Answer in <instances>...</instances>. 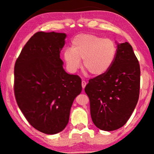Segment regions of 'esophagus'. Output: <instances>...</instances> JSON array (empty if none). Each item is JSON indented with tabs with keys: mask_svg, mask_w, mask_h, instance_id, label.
<instances>
[{
	"mask_svg": "<svg viewBox=\"0 0 154 154\" xmlns=\"http://www.w3.org/2000/svg\"><path fill=\"white\" fill-rule=\"evenodd\" d=\"M82 88H83V89L84 90V88H85V85H86V82H85V81H82Z\"/></svg>",
	"mask_w": 154,
	"mask_h": 154,
	"instance_id": "esophagus-1",
	"label": "esophagus"
}]
</instances>
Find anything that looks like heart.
Returning a JSON list of instances; mask_svg holds the SVG:
<instances>
[{
    "label": "heart",
    "mask_w": 154,
    "mask_h": 154,
    "mask_svg": "<svg viewBox=\"0 0 154 154\" xmlns=\"http://www.w3.org/2000/svg\"><path fill=\"white\" fill-rule=\"evenodd\" d=\"M117 47L113 41L90 34H80L72 40L71 49H65L63 58L67 69L75 72L81 66L93 76L105 74L116 60Z\"/></svg>",
    "instance_id": "1"
}]
</instances>
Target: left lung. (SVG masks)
Here are the masks:
<instances>
[{"label": "left lung", "instance_id": "1", "mask_svg": "<svg viewBox=\"0 0 154 154\" xmlns=\"http://www.w3.org/2000/svg\"><path fill=\"white\" fill-rule=\"evenodd\" d=\"M140 66L132 46L118 43L116 60L105 74L89 80L85 92L90 98L93 123L113 131L124 126L139 100Z\"/></svg>", "mask_w": 154, "mask_h": 154}]
</instances>
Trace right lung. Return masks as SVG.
<instances>
[{"mask_svg": "<svg viewBox=\"0 0 154 154\" xmlns=\"http://www.w3.org/2000/svg\"><path fill=\"white\" fill-rule=\"evenodd\" d=\"M66 37L65 33H35L15 64L17 105L31 126L48 134L65 128L72 103L82 90L81 78L68 74L60 58Z\"/></svg>", "mask_w": 154, "mask_h": 154, "instance_id": "1", "label": "right lung"}]
</instances>
